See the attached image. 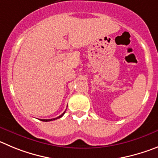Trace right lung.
<instances>
[{
    "instance_id": "add662e5",
    "label": "right lung",
    "mask_w": 158,
    "mask_h": 158,
    "mask_svg": "<svg viewBox=\"0 0 158 158\" xmlns=\"http://www.w3.org/2000/svg\"><path fill=\"white\" fill-rule=\"evenodd\" d=\"M65 113V111L63 113H62L61 115H60V116H58V117H56V118H53V119H49V120H45V119H42V120H42V121H45V122H47V121H52V120H56V119H59V118H60V117H62V116H64V114Z\"/></svg>"
}]
</instances>
